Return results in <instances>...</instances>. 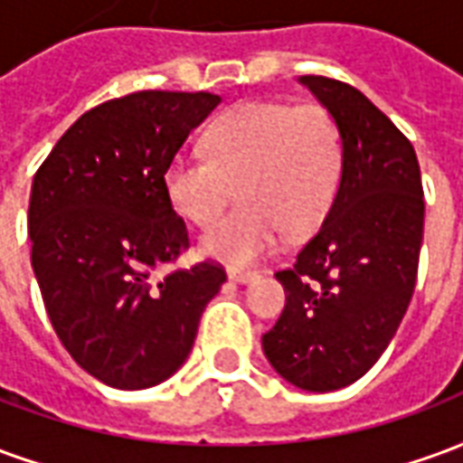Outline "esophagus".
<instances>
[{
  "mask_svg": "<svg viewBox=\"0 0 463 463\" xmlns=\"http://www.w3.org/2000/svg\"><path fill=\"white\" fill-rule=\"evenodd\" d=\"M228 278L235 282H252L258 278L255 270H242V268H228Z\"/></svg>",
  "mask_w": 463,
  "mask_h": 463,
  "instance_id": "1",
  "label": "esophagus"
}]
</instances>
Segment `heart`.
Masks as SVG:
<instances>
[{"label": "heart", "mask_w": 463, "mask_h": 463, "mask_svg": "<svg viewBox=\"0 0 463 463\" xmlns=\"http://www.w3.org/2000/svg\"><path fill=\"white\" fill-rule=\"evenodd\" d=\"M205 151L175 156L165 191L185 221L211 228L241 185V211L203 238L205 255L235 265L265 258L285 231L302 235L317 228L345 173L342 128L322 104L238 106L208 128Z\"/></svg>", "instance_id": "obj_1"}]
</instances>
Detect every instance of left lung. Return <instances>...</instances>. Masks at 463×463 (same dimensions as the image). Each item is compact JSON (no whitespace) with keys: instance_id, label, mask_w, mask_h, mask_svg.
<instances>
[{"instance_id":"8db88e82","label":"left lung","mask_w":463,"mask_h":463,"mask_svg":"<svg viewBox=\"0 0 463 463\" xmlns=\"http://www.w3.org/2000/svg\"><path fill=\"white\" fill-rule=\"evenodd\" d=\"M345 138L340 191L290 268L275 272L285 310L262 335L290 384L332 392L364 377L394 337L414 292L424 188L414 146L367 96L327 76H300Z\"/></svg>"}]
</instances>
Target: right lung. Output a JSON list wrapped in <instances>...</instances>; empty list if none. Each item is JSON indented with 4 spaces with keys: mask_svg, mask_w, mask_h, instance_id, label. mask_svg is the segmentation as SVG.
I'll list each match as a JSON object with an SVG mask.
<instances>
[{
    "mask_svg": "<svg viewBox=\"0 0 463 463\" xmlns=\"http://www.w3.org/2000/svg\"><path fill=\"white\" fill-rule=\"evenodd\" d=\"M221 104L208 91H136L86 111L32 183V268L54 332L116 389L168 379L191 352L221 262L158 275L191 248L165 191L188 133Z\"/></svg>",
    "mask_w": 463,
    "mask_h": 463,
    "instance_id": "obj_1",
    "label": "right lung"
}]
</instances>
